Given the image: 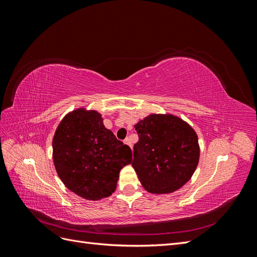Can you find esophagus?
<instances>
[{"label":"esophagus","instance_id":"34e87169","mask_svg":"<svg viewBox=\"0 0 257 257\" xmlns=\"http://www.w3.org/2000/svg\"><path fill=\"white\" fill-rule=\"evenodd\" d=\"M124 144H125V145H127V146H130V148H131V149H132V147H133V146H132V143H131V139L127 137V138H125V141H124Z\"/></svg>","mask_w":257,"mask_h":257}]
</instances>
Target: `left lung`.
Instances as JSON below:
<instances>
[{
    "instance_id": "8db88e82",
    "label": "left lung",
    "mask_w": 257,
    "mask_h": 257,
    "mask_svg": "<svg viewBox=\"0 0 257 257\" xmlns=\"http://www.w3.org/2000/svg\"><path fill=\"white\" fill-rule=\"evenodd\" d=\"M139 141L132 166L144 188L168 194L188 182L199 160L195 131L174 114H150L134 126Z\"/></svg>"
}]
</instances>
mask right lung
Masks as SVG:
<instances>
[{"instance_id":"right-lung-1","label":"right lung","mask_w":257,"mask_h":257,"mask_svg":"<svg viewBox=\"0 0 257 257\" xmlns=\"http://www.w3.org/2000/svg\"><path fill=\"white\" fill-rule=\"evenodd\" d=\"M54 167L66 188L89 200L110 196L132 150L107 130L100 113L84 108L67 113L52 141Z\"/></svg>"}]
</instances>
